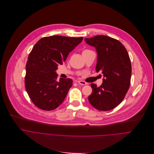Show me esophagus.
<instances>
[{
  "label": "esophagus",
  "mask_w": 154,
  "mask_h": 154,
  "mask_svg": "<svg viewBox=\"0 0 154 154\" xmlns=\"http://www.w3.org/2000/svg\"><path fill=\"white\" fill-rule=\"evenodd\" d=\"M76 82L81 85H86L87 84V82H85V81H77Z\"/></svg>",
  "instance_id": "obj_1"
}]
</instances>
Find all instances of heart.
I'll use <instances>...</instances> for the list:
<instances>
[{
	"instance_id": "1",
	"label": "heart",
	"mask_w": 154,
	"mask_h": 154,
	"mask_svg": "<svg viewBox=\"0 0 154 154\" xmlns=\"http://www.w3.org/2000/svg\"><path fill=\"white\" fill-rule=\"evenodd\" d=\"M88 51V50H85L83 51V52H84V51Z\"/></svg>"
}]
</instances>
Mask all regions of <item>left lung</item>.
I'll use <instances>...</instances> for the list:
<instances>
[{
  "label": "left lung",
  "instance_id": "1",
  "mask_svg": "<svg viewBox=\"0 0 154 154\" xmlns=\"http://www.w3.org/2000/svg\"><path fill=\"white\" fill-rule=\"evenodd\" d=\"M85 41L96 48V71L104 77L99 87L91 84L93 91L89 103L99 110H110L122 102L129 88L132 66L129 54L119 41L109 36L98 35L85 38Z\"/></svg>",
  "mask_w": 154,
  "mask_h": 154
}]
</instances>
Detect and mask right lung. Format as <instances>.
<instances>
[{
  "instance_id": "obj_1",
  "label": "right lung",
  "mask_w": 154,
  "mask_h": 154,
  "mask_svg": "<svg viewBox=\"0 0 154 154\" xmlns=\"http://www.w3.org/2000/svg\"><path fill=\"white\" fill-rule=\"evenodd\" d=\"M82 39V37H44L37 42L29 53L26 64L25 87L30 100L38 108L53 110L64 101L73 81L70 78L57 81L56 70Z\"/></svg>"
}]
</instances>
